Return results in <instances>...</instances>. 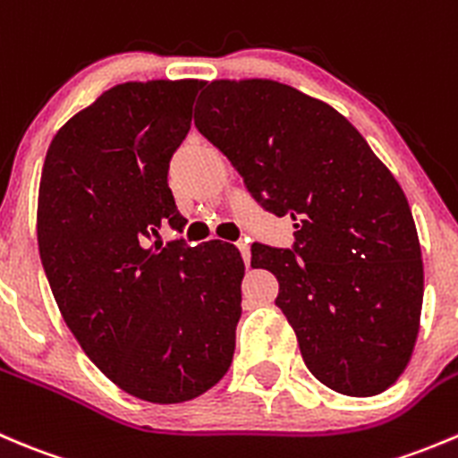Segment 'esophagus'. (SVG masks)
Masks as SVG:
<instances>
[{"instance_id": "1", "label": "esophagus", "mask_w": 458, "mask_h": 458, "mask_svg": "<svg viewBox=\"0 0 458 458\" xmlns=\"http://www.w3.org/2000/svg\"><path fill=\"white\" fill-rule=\"evenodd\" d=\"M235 247H238V249H240V253H242L244 265H249V260H251V249H249V242H247V240H240V242H235Z\"/></svg>"}]
</instances>
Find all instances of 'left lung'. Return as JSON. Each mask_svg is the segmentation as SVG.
<instances>
[{
    "mask_svg": "<svg viewBox=\"0 0 458 458\" xmlns=\"http://www.w3.org/2000/svg\"><path fill=\"white\" fill-rule=\"evenodd\" d=\"M196 126L249 193L293 220V251L253 244L278 278L310 372L334 392L374 396L396 383L419 336L423 260L392 171L336 108L274 80H216Z\"/></svg>",
    "mask_w": 458,
    "mask_h": 458,
    "instance_id": "left-lung-1",
    "label": "left lung"
}]
</instances>
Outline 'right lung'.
I'll return each mask as SVG.
<instances>
[{
  "mask_svg": "<svg viewBox=\"0 0 458 458\" xmlns=\"http://www.w3.org/2000/svg\"><path fill=\"white\" fill-rule=\"evenodd\" d=\"M200 80L126 81L55 133L38 196V244L62 318L120 389L184 403L227 374L244 262L223 240L153 242L182 227L166 175Z\"/></svg>",
  "mask_w": 458,
  "mask_h": 458,
  "instance_id": "add662e5",
  "label": "right lung"
}]
</instances>
